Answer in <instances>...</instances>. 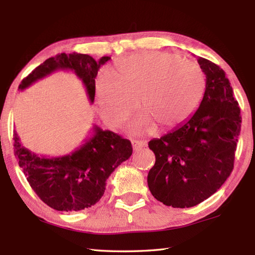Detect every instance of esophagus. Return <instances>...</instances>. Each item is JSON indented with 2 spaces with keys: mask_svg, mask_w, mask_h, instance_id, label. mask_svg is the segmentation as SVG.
Instances as JSON below:
<instances>
[{
  "mask_svg": "<svg viewBox=\"0 0 255 255\" xmlns=\"http://www.w3.org/2000/svg\"><path fill=\"white\" fill-rule=\"evenodd\" d=\"M131 143H132V148L134 151H138L147 145V142L141 141V140H132Z\"/></svg>",
  "mask_w": 255,
  "mask_h": 255,
  "instance_id": "esophagus-1",
  "label": "esophagus"
}]
</instances>
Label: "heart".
<instances>
[{"mask_svg": "<svg viewBox=\"0 0 255 255\" xmlns=\"http://www.w3.org/2000/svg\"><path fill=\"white\" fill-rule=\"evenodd\" d=\"M116 75L103 72L95 81V94L104 121L116 126L140 104L144 110L131 124L133 132L153 126L169 128L191 115L205 91V75L198 64L177 53L150 51L118 63Z\"/></svg>", "mask_w": 255, "mask_h": 255, "instance_id": "b5f03b06", "label": "heart"}]
</instances>
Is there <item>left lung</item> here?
Here are the masks:
<instances>
[{
	"instance_id": "left-lung-1",
	"label": "left lung",
	"mask_w": 255,
	"mask_h": 255,
	"mask_svg": "<svg viewBox=\"0 0 255 255\" xmlns=\"http://www.w3.org/2000/svg\"><path fill=\"white\" fill-rule=\"evenodd\" d=\"M206 75L203 100L193 115L149 148L155 163L148 174L154 198L174 208L193 207L221 187L234 169L241 130L240 107L226 73L197 57Z\"/></svg>"
}]
</instances>
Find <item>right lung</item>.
Instances as JSON below:
<instances>
[{"instance_id": "obj_1", "label": "right lung", "mask_w": 255, "mask_h": 255, "mask_svg": "<svg viewBox=\"0 0 255 255\" xmlns=\"http://www.w3.org/2000/svg\"><path fill=\"white\" fill-rule=\"evenodd\" d=\"M111 57L99 61L89 55L59 53L38 66L21 81L19 91L56 71H72L82 81L91 104L95 97V78ZM15 155L29 185L42 202L59 211H79L95 205L105 192L106 181L116 167L130 158L131 142L94 125L84 143L60 156L38 155L25 148L14 132Z\"/></svg>"}]
</instances>
